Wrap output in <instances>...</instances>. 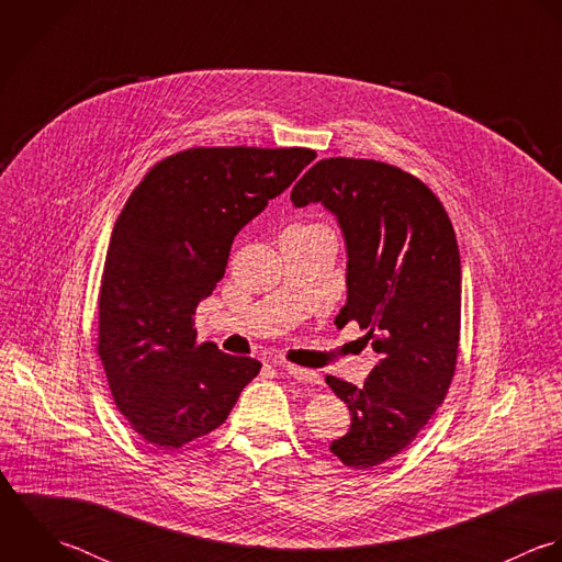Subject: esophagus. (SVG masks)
I'll return each instance as SVG.
<instances>
[{
  "mask_svg": "<svg viewBox=\"0 0 562 562\" xmlns=\"http://www.w3.org/2000/svg\"><path fill=\"white\" fill-rule=\"evenodd\" d=\"M273 367H278L280 371H286L291 378L304 382V384H319V375L311 369H302L295 364H286V362H273Z\"/></svg>",
  "mask_w": 562,
  "mask_h": 562,
  "instance_id": "esophagus-1",
  "label": "esophagus"
}]
</instances>
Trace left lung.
Returning <instances> with one entry per match:
<instances>
[{
	"label": "left lung",
	"mask_w": 562,
	"mask_h": 562,
	"mask_svg": "<svg viewBox=\"0 0 562 562\" xmlns=\"http://www.w3.org/2000/svg\"><path fill=\"white\" fill-rule=\"evenodd\" d=\"M295 209L322 204L345 240L347 302L380 356L362 386L328 375L349 430L330 451L371 469L419 435L448 395L460 337V254L443 204L415 176L378 160L326 158L293 187Z\"/></svg>",
	"instance_id": "1"
}]
</instances>
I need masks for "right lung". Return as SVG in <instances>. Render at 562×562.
Here are the masks:
<instances>
[{
  "instance_id": "1",
  "label": "right lung",
  "mask_w": 562,
  "mask_h": 562,
  "mask_svg": "<svg viewBox=\"0 0 562 562\" xmlns=\"http://www.w3.org/2000/svg\"><path fill=\"white\" fill-rule=\"evenodd\" d=\"M313 149L195 147L158 162L125 202L100 291V358L114 404L151 446L220 428L260 362L198 345L193 315L234 236L284 193Z\"/></svg>"
}]
</instances>
